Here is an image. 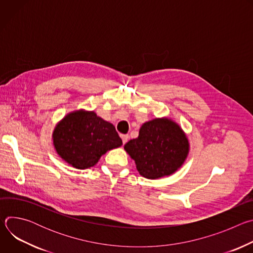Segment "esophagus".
I'll return each mask as SVG.
<instances>
[{
	"instance_id": "obj_1",
	"label": "esophagus",
	"mask_w": 253,
	"mask_h": 253,
	"mask_svg": "<svg viewBox=\"0 0 253 253\" xmlns=\"http://www.w3.org/2000/svg\"><path fill=\"white\" fill-rule=\"evenodd\" d=\"M121 138H122L123 144H126V142H127L128 139H129V136H128V135H121Z\"/></svg>"
}]
</instances>
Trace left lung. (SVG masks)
<instances>
[{
    "instance_id": "1",
    "label": "left lung",
    "mask_w": 253,
    "mask_h": 253,
    "mask_svg": "<svg viewBox=\"0 0 253 253\" xmlns=\"http://www.w3.org/2000/svg\"><path fill=\"white\" fill-rule=\"evenodd\" d=\"M139 174L147 179L172 175L184 164L190 150L186 133L169 117L143 123L139 136L124 145Z\"/></svg>"
}]
</instances>
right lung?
<instances>
[{
  "label": "right lung",
  "instance_id": "1",
  "mask_svg": "<svg viewBox=\"0 0 253 253\" xmlns=\"http://www.w3.org/2000/svg\"><path fill=\"white\" fill-rule=\"evenodd\" d=\"M52 139L62 160L81 170L93 167L107 151L122 145L113 124L84 109L65 115L56 124Z\"/></svg>",
  "mask_w": 253,
  "mask_h": 253
}]
</instances>
